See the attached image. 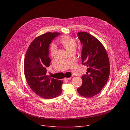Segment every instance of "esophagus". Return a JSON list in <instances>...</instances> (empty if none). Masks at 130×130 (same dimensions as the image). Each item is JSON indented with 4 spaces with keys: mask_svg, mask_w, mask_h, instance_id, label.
<instances>
[{
    "mask_svg": "<svg viewBox=\"0 0 130 130\" xmlns=\"http://www.w3.org/2000/svg\"><path fill=\"white\" fill-rule=\"evenodd\" d=\"M71 79V77H69V78L65 77V78H64V79H65V80H70Z\"/></svg>",
    "mask_w": 130,
    "mask_h": 130,
    "instance_id": "34e87169",
    "label": "esophagus"
}]
</instances>
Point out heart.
Listing matches in <instances>:
<instances>
[{"label":"heart","instance_id":"b5f03b06","mask_svg":"<svg viewBox=\"0 0 130 130\" xmlns=\"http://www.w3.org/2000/svg\"><path fill=\"white\" fill-rule=\"evenodd\" d=\"M60 43L63 47L69 52L70 53L75 51L76 44L74 38L69 36H66L62 37L60 39ZM51 52L52 56L55 54L56 47L55 45H52L51 47Z\"/></svg>","mask_w":130,"mask_h":130}]
</instances>
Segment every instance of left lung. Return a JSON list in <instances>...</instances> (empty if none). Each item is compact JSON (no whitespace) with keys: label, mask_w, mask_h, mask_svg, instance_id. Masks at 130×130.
<instances>
[{"label":"left lung","mask_w":130,"mask_h":130,"mask_svg":"<svg viewBox=\"0 0 130 130\" xmlns=\"http://www.w3.org/2000/svg\"><path fill=\"white\" fill-rule=\"evenodd\" d=\"M77 37L83 48L82 64L88 67L87 74L82 77L83 84L77 88L78 93L87 98L100 93L107 83L110 72L109 57L102 43L87 32H79Z\"/></svg>","instance_id":"left-lung-1"}]
</instances>
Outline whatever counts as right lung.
<instances>
[{"label":"right lung","instance_id":"1","mask_svg":"<svg viewBox=\"0 0 130 130\" xmlns=\"http://www.w3.org/2000/svg\"><path fill=\"white\" fill-rule=\"evenodd\" d=\"M58 32H47L36 37L26 53L24 71L26 80L30 89L38 95L50 99L62 92V80L46 75V68L50 66L49 46L52 41L59 36Z\"/></svg>","mask_w":130,"mask_h":130}]
</instances>
